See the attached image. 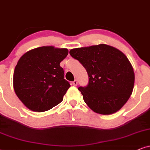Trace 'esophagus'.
I'll return each instance as SVG.
<instances>
[{
    "label": "esophagus",
    "instance_id": "34e87169",
    "mask_svg": "<svg viewBox=\"0 0 150 150\" xmlns=\"http://www.w3.org/2000/svg\"><path fill=\"white\" fill-rule=\"evenodd\" d=\"M77 84H78V81H77V79H75V80L73 81V84L74 86H77Z\"/></svg>",
    "mask_w": 150,
    "mask_h": 150
}]
</instances>
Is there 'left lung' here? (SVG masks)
Masks as SVG:
<instances>
[{"label": "left lung", "mask_w": 150, "mask_h": 150, "mask_svg": "<svg viewBox=\"0 0 150 150\" xmlns=\"http://www.w3.org/2000/svg\"><path fill=\"white\" fill-rule=\"evenodd\" d=\"M69 52L88 73V86L78 88L88 107L102 115L119 111L130 98L135 80L133 67L125 54L104 43L73 48Z\"/></svg>", "instance_id": "obj_1"}]
</instances>
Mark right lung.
Instances as JSON below:
<instances>
[{"instance_id":"add662e5","label":"right lung","mask_w":150,"mask_h":150,"mask_svg":"<svg viewBox=\"0 0 150 150\" xmlns=\"http://www.w3.org/2000/svg\"><path fill=\"white\" fill-rule=\"evenodd\" d=\"M66 48L42 46L28 51L15 67L13 86L17 97L31 111L43 112L63 100L69 87L60 66Z\"/></svg>"}]
</instances>
